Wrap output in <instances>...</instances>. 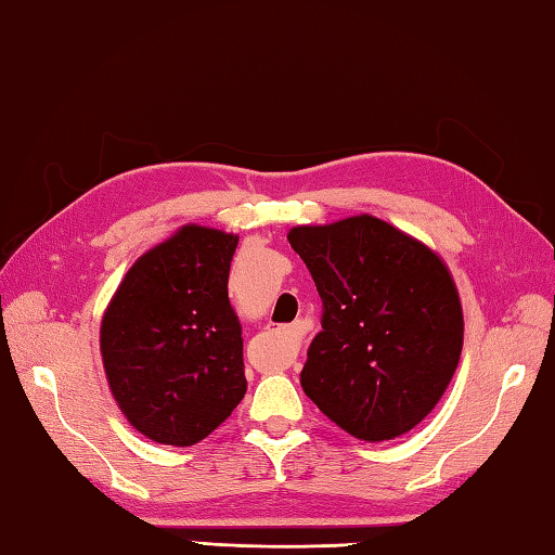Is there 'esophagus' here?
<instances>
[{
    "label": "esophagus",
    "mask_w": 555,
    "mask_h": 555,
    "mask_svg": "<svg viewBox=\"0 0 555 555\" xmlns=\"http://www.w3.org/2000/svg\"><path fill=\"white\" fill-rule=\"evenodd\" d=\"M283 336V348H280V356H278V363L280 365H289L297 358V346H299V326H283L278 332Z\"/></svg>",
    "instance_id": "esophagus-1"
}]
</instances>
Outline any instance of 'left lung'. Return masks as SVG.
I'll return each instance as SVG.
<instances>
[{"label": "left lung", "mask_w": 555, "mask_h": 555, "mask_svg": "<svg viewBox=\"0 0 555 555\" xmlns=\"http://www.w3.org/2000/svg\"><path fill=\"white\" fill-rule=\"evenodd\" d=\"M287 241L324 307L299 375L309 400L361 441L414 429L439 404L463 351L449 266L371 214L295 227Z\"/></svg>", "instance_id": "obj_1"}]
</instances>
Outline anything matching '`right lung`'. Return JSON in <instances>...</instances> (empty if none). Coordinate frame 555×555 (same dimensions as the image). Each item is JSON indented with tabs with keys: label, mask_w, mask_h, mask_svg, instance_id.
I'll use <instances>...</instances> for the list:
<instances>
[{
	"label": "right lung",
	"mask_w": 555,
	"mask_h": 555,
	"mask_svg": "<svg viewBox=\"0 0 555 555\" xmlns=\"http://www.w3.org/2000/svg\"><path fill=\"white\" fill-rule=\"evenodd\" d=\"M236 246L233 233L184 223L133 262L106 305V383L133 429L155 443H199L246 395L227 289Z\"/></svg>",
	"instance_id": "add662e5"
}]
</instances>
